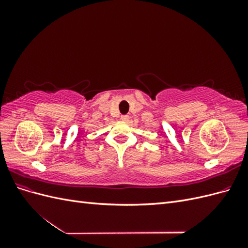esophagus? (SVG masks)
<instances>
[{
	"label": "esophagus",
	"instance_id": "esophagus-1",
	"mask_svg": "<svg viewBox=\"0 0 248 248\" xmlns=\"http://www.w3.org/2000/svg\"><path fill=\"white\" fill-rule=\"evenodd\" d=\"M121 120H122V121H128V120H129V116H127V115H125V116H122L121 117Z\"/></svg>",
	"mask_w": 248,
	"mask_h": 248
}]
</instances>
